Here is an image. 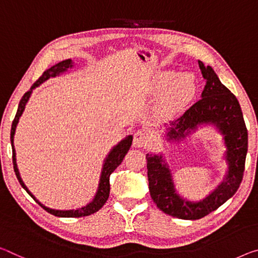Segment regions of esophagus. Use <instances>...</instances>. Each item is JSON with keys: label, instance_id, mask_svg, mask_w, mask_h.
<instances>
[{"label": "esophagus", "instance_id": "34e87169", "mask_svg": "<svg viewBox=\"0 0 258 258\" xmlns=\"http://www.w3.org/2000/svg\"><path fill=\"white\" fill-rule=\"evenodd\" d=\"M149 140L148 133L145 132V131H138V132L134 133V139H133V145L138 147V148H141V147L146 146L147 142Z\"/></svg>", "mask_w": 258, "mask_h": 258}]
</instances>
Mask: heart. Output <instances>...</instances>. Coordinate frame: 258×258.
Masks as SVG:
<instances>
[{"label": "heart", "mask_w": 258, "mask_h": 258, "mask_svg": "<svg viewBox=\"0 0 258 258\" xmlns=\"http://www.w3.org/2000/svg\"><path fill=\"white\" fill-rule=\"evenodd\" d=\"M154 93L163 92L157 104V113L162 118H171L182 111L196 95L198 85L191 73L166 70L157 73L153 85Z\"/></svg>", "instance_id": "1"}]
</instances>
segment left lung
Here are the masks:
<instances>
[{"label": "left lung", "instance_id": "left-lung-1", "mask_svg": "<svg viewBox=\"0 0 258 258\" xmlns=\"http://www.w3.org/2000/svg\"><path fill=\"white\" fill-rule=\"evenodd\" d=\"M199 67L206 79L202 99L171 122L164 137L169 142H179L201 125L214 126L223 136L226 147L224 159L227 172L223 181L201 201H189L175 189L172 172L163 154L146 155L149 191L154 203L166 215L188 220L203 218L235 194L242 181L248 150V132L239 101L220 83L211 67H204L201 60Z\"/></svg>", "mask_w": 258, "mask_h": 258}]
</instances>
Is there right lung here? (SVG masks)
Returning <instances> with one entry per match:
<instances>
[{"mask_svg": "<svg viewBox=\"0 0 258 258\" xmlns=\"http://www.w3.org/2000/svg\"><path fill=\"white\" fill-rule=\"evenodd\" d=\"M73 67V62L72 59H65L62 60V62L55 64L54 67H51L50 69H48L43 72V75L41 76L38 81L32 86L31 89L28 92L24 94V96L22 97V100L19 102L18 105V110L17 113H16L15 119L12 121L11 125V133H10V140H11V147H12V163H14V170L15 173L17 175V179L22 187L25 189L28 194H30L32 198L34 199L35 202H38L41 207L43 208L44 210L48 211L49 214L57 216V217H64V218H71V217H85V216H89L94 214V212L99 211L102 207L104 206V203L107 202V200L109 198L110 194V174H111L114 170L117 169V166H119L120 163L124 159L125 155L127 154V151L131 148V145H132L133 141V137L132 136H127L125 139L119 142V144L116 145L113 148L110 150V153L108 154V156L105 157L104 163H103V167H102L101 171V175H100V181H99V187H97V191L95 196H94L93 201L89 202L87 206H85L83 208H79V209H72V210H55V209H50L46 206H43L39 200H36L35 196L28 190V188L26 187L25 183L22 180V177H20L18 167H17V162H16V150H15V146H14V137L16 133V127H17V124L19 121V118L22 116L24 110H25V105L27 104L28 100H30L31 94L33 92V89L38 87L44 81L48 80L49 78H54L57 76L63 75L64 72L68 71V69H71Z\"/></svg>", "mask_w": 258, "mask_h": 258, "instance_id": "1", "label": "right lung"}]
</instances>
